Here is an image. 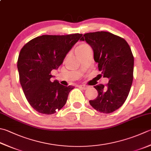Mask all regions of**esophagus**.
<instances>
[{
  "label": "esophagus",
  "mask_w": 151,
  "mask_h": 151,
  "mask_svg": "<svg viewBox=\"0 0 151 151\" xmlns=\"http://www.w3.org/2000/svg\"><path fill=\"white\" fill-rule=\"evenodd\" d=\"M79 87L83 90H86L87 88H88V86L86 85H80Z\"/></svg>",
  "instance_id": "obj_1"
}]
</instances>
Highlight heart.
<instances>
[{"label": "heart", "instance_id": "obj_1", "mask_svg": "<svg viewBox=\"0 0 151 151\" xmlns=\"http://www.w3.org/2000/svg\"><path fill=\"white\" fill-rule=\"evenodd\" d=\"M88 48H90V47L89 46L87 45V44H83V43L78 44L75 48V53L76 55H79L82 54H83V53L85 51H86Z\"/></svg>", "mask_w": 151, "mask_h": 151}]
</instances>
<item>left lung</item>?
<instances>
[{"label": "left lung", "mask_w": 151, "mask_h": 151, "mask_svg": "<svg viewBox=\"0 0 151 151\" xmlns=\"http://www.w3.org/2000/svg\"><path fill=\"white\" fill-rule=\"evenodd\" d=\"M81 40L91 47L99 70L109 80L107 85L94 86L98 96L90 104L100 113H113L125 102L132 84L134 59L130 47L124 38L106 31L86 33Z\"/></svg>", "instance_id": "8db88e82"}]
</instances>
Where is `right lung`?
Here are the masks:
<instances>
[{
    "label": "right lung",
    "mask_w": 151,
    "mask_h": 151,
    "mask_svg": "<svg viewBox=\"0 0 151 151\" xmlns=\"http://www.w3.org/2000/svg\"><path fill=\"white\" fill-rule=\"evenodd\" d=\"M82 34L42 35L21 50L17 60L19 81L29 104L42 114L55 113L65 105L71 86L52 82V70H57Z\"/></svg>",
    "instance_id": "1"
}]
</instances>
